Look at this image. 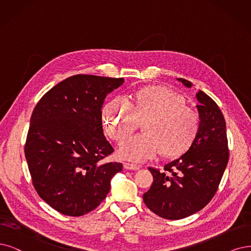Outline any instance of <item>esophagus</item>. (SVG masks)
Instances as JSON below:
<instances>
[{"label":"esophagus","mask_w":251,"mask_h":251,"mask_svg":"<svg viewBox=\"0 0 251 251\" xmlns=\"http://www.w3.org/2000/svg\"><path fill=\"white\" fill-rule=\"evenodd\" d=\"M124 168L126 170H129V171H137V170H140V166L136 165V164L129 163V162H125L124 163Z\"/></svg>","instance_id":"obj_1"}]
</instances>
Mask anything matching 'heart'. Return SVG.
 I'll list each match as a JSON object with an SVG mask.
<instances>
[{
    "mask_svg": "<svg viewBox=\"0 0 251 251\" xmlns=\"http://www.w3.org/2000/svg\"><path fill=\"white\" fill-rule=\"evenodd\" d=\"M105 132L123 142L144 122V134L129 138L121 145L119 156L133 162L154 158L160 151L166 157L186 152L199 131L200 119L183 98L160 86L147 87L136 94L132 104L125 97L109 100L102 110Z\"/></svg>",
    "mask_w": 251,
    "mask_h": 251,
    "instance_id": "1",
    "label": "heart"
}]
</instances>
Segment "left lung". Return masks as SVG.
I'll return each mask as SVG.
<instances>
[{"instance_id":"obj_1","label":"left lung","mask_w":251,"mask_h":251,"mask_svg":"<svg viewBox=\"0 0 251 251\" xmlns=\"http://www.w3.org/2000/svg\"><path fill=\"white\" fill-rule=\"evenodd\" d=\"M186 88L192 82L177 78ZM200 126L196 140L179 158L153 176L150 189L144 193L146 206L158 216L177 220L188 217L205 207L214 197L228 161L226 125L215 101L206 93L196 95Z\"/></svg>"}]
</instances>
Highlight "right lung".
<instances>
[{
  "label": "right lung",
  "mask_w": 251,
  "mask_h": 251,
  "mask_svg": "<svg viewBox=\"0 0 251 251\" xmlns=\"http://www.w3.org/2000/svg\"><path fill=\"white\" fill-rule=\"evenodd\" d=\"M124 78L77 74L59 82L33 110L25 147L34 187L49 205L68 216L97 208L122 163H103L114 151L102 128L106 96Z\"/></svg>",
  "instance_id": "right-lung-1"
}]
</instances>
